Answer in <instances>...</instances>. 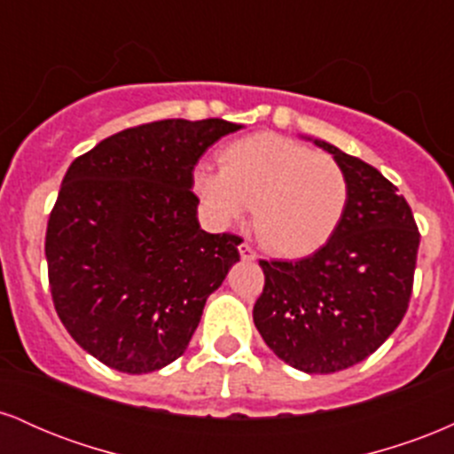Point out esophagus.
<instances>
[{"mask_svg": "<svg viewBox=\"0 0 454 454\" xmlns=\"http://www.w3.org/2000/svg\"><path fill=\"white\" fill-rule=\"evenodd\" d=\"M239 254H241V260H247V262H252V260H256V252H254V249L249 247L247 243L239 245Z\"/></svg>", "mask_w": 454, "mask_h": 454, "instance_id": "1", "label": "esophagus"}]
</instances>
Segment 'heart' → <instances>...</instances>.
<instances>
[{
    "instance_id": "1",
    "label": "heart",
    "mask_w": 454,
    "mask_h": 454,
    "mask_svg": "<svg viewBox=\"0 0 454 454\" xmlns=\"http://www.w3.org/2000/svg\"><path fill=\"white\" fill-rule=\"evenodd\" d=\"M194 190L220 223L239 220L245 205L252 207L260 241L284 258H305L325 247L350 198L340 161L273 132L226 145L220 170H194Z\"/></svg>"
}]
</instances>
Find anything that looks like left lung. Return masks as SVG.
I'll use <instances>...</instances> for the list:
<instances>
[{
    "label": "left lung",
    "instance_id": "8db88e82",
    "mask_svg": "<svg viewBox=\"0 0 454 454\" xmlns=\"http://www.w3.org/2000/svg\"><path fill=\"white\" fill-rule=\"evenodd\" d=\"M314 140L348 175L346 213L325 247L284 262L260 260L264 290L254 325L284 363L335 373L364 361L408 311L420 234L405 198L373 166Z\"/></svg>",
    "mask_w": 454,
    "mask_h": 454
}]
</instances>
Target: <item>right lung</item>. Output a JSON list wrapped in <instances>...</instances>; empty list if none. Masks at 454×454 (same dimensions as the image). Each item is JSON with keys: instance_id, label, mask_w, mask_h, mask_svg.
<instances>
[{"instance_id": "1", "label": "right lung", "mask_w": 454, "mask_h": 454, "mask_svg": "<svg viewBox=\"0 0 454 454\" xmlns=\"http://www.w3.org/2000/svg\"><path fill=\"white\" fill-rule=\"evenodd\" d=\"M241 128L145 123L67 168L46 228L51 294L72 340L111 369L149 373L176 361L239 262L241 239L202 231L192 185L200 155Z\"/></svg>"}]
</instances>
